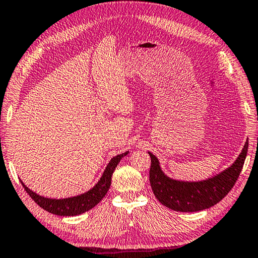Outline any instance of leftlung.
<instances>
[{
	"label": "left lung",
	"mask_w": 258,
	"mask_h": 258,
	"mask_svg": "<svg viewBox=\"0 0 258 258\" xmlns=\"http://www.w3.org/2000/svg\"><path fill=\"white\" fill-rule=\"evenodd\" d=\"M248 152V141L231 167L211 179L200 182L176 181L165 175L157 157H151L150 183L157 200L166 208L180 212H196L216 205L231 191L242 170Z\"/></svg>",
	"instance_id": "1"
}]
</instances>
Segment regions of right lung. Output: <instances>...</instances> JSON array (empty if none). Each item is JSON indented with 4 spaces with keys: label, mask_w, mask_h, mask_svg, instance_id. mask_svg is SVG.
<instances>
[{
    "label": "right lung",
    "mask_w": 258,
    "mask_h": 258,
    "mask_svg": "<svg viewBox=\"0 0 258 258\" xmlns=\"http://www.w3.org/2000/svg\"><path fill=\"white\" fill-rule=\"evenodd\" d=\"M126 154H128V152L117 154L116 157L112 158V160L109 161L108 165H107L105 172L100 177V180L98 181V183L94 185L92 189H90L89 191L75 197L62 198V200L42 197L40 195H38V194L33 192L32 190L27 188L22 181L21 182L24 189L26 190V192L29 194L30 197L32 198L41 209L56 216H78L96 207L99 202L105 197L110 187V183H112V175L114 173V169H115L122 158L126 156Z\"/></svg>",
    "instance_id": "add662e5"
}]
</instances>
